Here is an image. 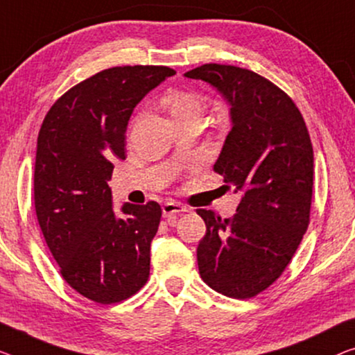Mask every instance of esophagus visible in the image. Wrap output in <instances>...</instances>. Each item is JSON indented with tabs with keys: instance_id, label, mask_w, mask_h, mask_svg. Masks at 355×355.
Wrapping results in <instances>:
<instances>
[{
	"instance_id": "esophagus-1",
	"label": "esophagus",
	"mask_w": 355,
	"mask_h": 355,
	"mask_svg": "<svg viewBox=\"0 0 355 355\" xmlns=\"http://www.w3.org/2000/svg\"><path fill=\"white\" fill-rule=\"evenodd\" d=\"M183 211H187V207H183L180 202H173V200H168V202L162 205L164 218H171V216L183 214Z\"/></svg>"
}]
</instances>
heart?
<instances>
[{"instance_id":"heart-1","label":"heart","mask_w":355,"mask_h":355,"mask_svg":"<svg viewBox=\"0 0 355 355\" xmlns=\"http://www.w3.org/2000/svg\"><path fill=\"white\" fill-rule=\"evenodd\" d=\"M166 108L175 121V124L187 121H202L205 114V103L198 94L189 91H173L162 98Z\"/></svg>"}]
</instances>
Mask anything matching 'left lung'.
<instances>
[{
	"instance_id": "8db88e82",
	"label": "left lung",
	"mask_w": 355,
	"mask_h": 355,
	"mask_svg": "<svg viewBox=\"0 0 355 355\" xmlns=\"http://www.w3.org/2000/svg\"><path fill=\"white\" fill-rule=\"evenodd\" d=\"M230 103L232 127L214 171L242 194L232 218L198 209L207 226L199 274L215 292L245 300L288 266L309 225L314 153L304 119L287 94L257 73L205 63L184 73Z\"/></svg>"
}]
</instances>
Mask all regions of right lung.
<instances>
[{
	"mask_svg": "<svg viewBox=\"0 0 355 355\" xmlns=\"http://www.w3.org/2000/svg\"><path fill=\"white\" fill-rule=\"evenodd\" d=\"M175 71L168 67L108 68L65 92L40 129L35 210L65 282L102 304L127 300L150 276V247L161 205L125 202L113 210L108 182L125 159V130L145 95Z\"/></svg>",
	"mask_w": 355,
	"mask_h": 355,
	"instance_id": "add662e5",
	"label": "right lung"
}]
</instances>
